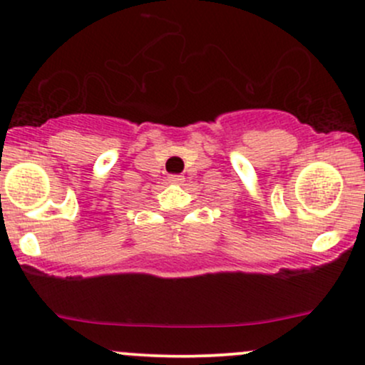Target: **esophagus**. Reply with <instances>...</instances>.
Instances as JSON below:
<instances>
[{
	"label": "esophagus",
	"mask_w": 365,
	"mask_h": 365,
	"mask_svg": "<svg viewBox=\"0 0 365 365\" xmlns=\"http://www.w3.org/2000/svg\"><path fill=\"white\" fill-rule=\"evenodd\" d=\"M168 180H170V183H175V185H182L183 180L185 178H183L182 175H170Z\"/></svg>",
	"instance_id": "34e87169"
}]
</instances>
